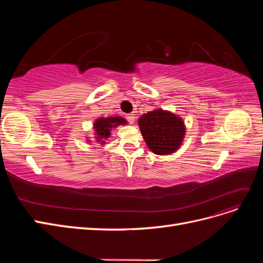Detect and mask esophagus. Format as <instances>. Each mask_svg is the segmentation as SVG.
I'll list each match as a JSON object with an SVG mask.
<instances>
[{
    "mask_svg": "<svg viewBox=\"0 0 263 263\" xmlns=\"http://www.w3.org/2000/svg\"><path fill=\"white\" fill-rule=\"evenodd\" d=\"M126 118H127V121H128L130 124H134V122H135V114H128L126 116Z\"/></svg>",
    "mask_w": 263,
    "mask_h": 263,
    "instance_id": "1",
    "label": "esophagus"
}]
</instances>
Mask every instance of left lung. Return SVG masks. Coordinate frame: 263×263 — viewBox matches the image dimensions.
<instances>
[{"instance_id":"8db88e82","label":"left lung","mask_w":263,"mask_h":263,"mask_svg":"<svg viewBox=\"0 0 263 263\" xmlns=\"http://www.w3.org/2000/svg\"><path fill=\"white\" fill-rule=\"evenodd\" d=\"M138 125L148 148L156 155L173 154L185 135L182 118L161 108L141 115Z\"/></svg>"}]
</instances>
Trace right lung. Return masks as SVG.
<instances>
[{
    "instance_id": "obj_1",
    "label": "right lung",
    "mask_w": 263,
    "mask_h": 263,
    "mask_svg": "<svg viewBox=\"0 0 263 263\" xmlns=\"http://www.w3.org/2000/svg\"><path fill=\"white\" fill-rule=\"evenodd\" d=\"M126 123H127L126 119L119 116L98 118L93 125L95 129V135H97L98 142L104 144L105 142L104 139L109 137L110 129L116 128L118 125H125Z\"/></svg>"
}]
</instances>
